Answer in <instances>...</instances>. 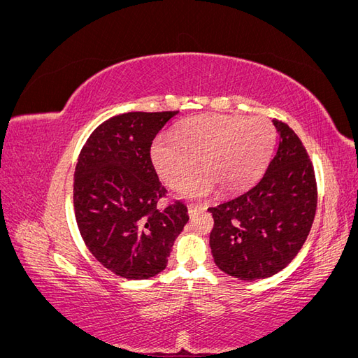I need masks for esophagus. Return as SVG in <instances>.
Segmentation results:
<instances>
[{
	"instance_id": "obj_1",
	"label": "esophagus",
	"mask_w": 358,
	"mask_h": 358,
	"mask_svg": "<svg viewBox=\"0 0 358 358\" xmlns=\"http://www.w3.org/2000/svg\"><path fill=\"white\" fill-rule=\"evenodd\" d=\"M204 210H206L204 206H197V204H189L188 206V215L191 216V218H192V216H196V215L204 212Z\"/></svg>"
}]
</instances>
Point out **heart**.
I'll list each match as a JSON object with an SVG mask.
<instances>
[{
  "label": "heart",
  "mask_w": 358,
  "mask_h": 358,
  "mask_svg": "<svg viewBox=\"0 0 358 358\" xmlns=\"http://www.w3.org/2000/svg\"><path fill=\"white\" fill-rule=\"evenodd\" d=\"M275 140V127L266 117L200 115L183 122L175 138L159 136L150 159L167 185L179 187L196 175L201 158L206 173L182 191L206 197L216 185L233 192L254 183L268 164Z\"/></svg>",
  "instance_id": "obj_1"
}]
</instances>
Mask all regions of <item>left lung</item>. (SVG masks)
Instances as JSON below:
<instances>
[{"instance_id":"left-lung-1","label":"left lung","mask_w":358,"mask_h":358,"mask_svg":"<svg viewBox=\"0 0 358 358\" xmlns=\"http://www.w3.org/2000/svg\"><path fill=\"white\" fill-rule=\"evenodd\" d=\"M279 146L264 176L241 196L208 209L210 249L224 273L257 280L285 268L306 242L317 210L312 162L292 129L273 119Z\"/></svg>"}]
</instances>
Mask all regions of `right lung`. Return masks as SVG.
I'll return each instance as SVG.
<instances>
[{
	"mask_svg": "<svg viewBox=\"0 0 358 358\" xmlns=\"http://www.w3.org/2000/svg\"><path fill=\"white\" fill-rule=\"evenodd\" d=\"M179 112H129L107 119L86 140L74 171V213L91 254L125 279H149L167 267L187 206L157 208L166 188L150 159L155 136Z\"/></svg>",
	"mask_w": 358,
	"mask_h": 358,
	"instance_id": "add662e5",
	"label": "right lung"
}]
</instances>
